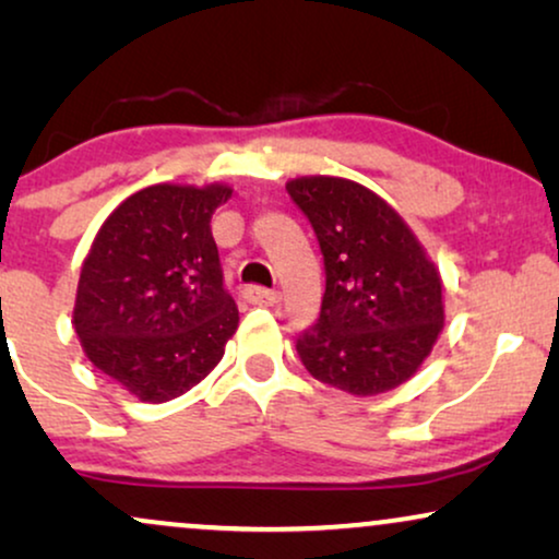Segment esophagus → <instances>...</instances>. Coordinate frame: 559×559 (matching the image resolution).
Here are the masks:
<instances>
[{"instance_id":"1","label":"esophagus","mask_w":559,"mask_h":559,"mask_svg":"<svg viewBox=\"0 0 559 559\" xmlns=\"http://www.w3.org/2000/svg\"><path fill=\"white\" fill-rule=\"evenodd\" d=\"M241 297L249 305H264V308H272V305L280 302V293L277 289H264L259 285H249L241 289Z\"/></svg>"}]
</instances>
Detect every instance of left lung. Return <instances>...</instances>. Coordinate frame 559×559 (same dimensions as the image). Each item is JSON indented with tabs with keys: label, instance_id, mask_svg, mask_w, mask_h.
<instances>
[{
	"label": "left lung",
	"instance_id": "obj_1",
	"mask_svg": "<svg viewBox=\"0 0 559 559\" xmlns=\"http://www.w3.org/2000/svg\"><path fill=\"white\" fill-rule=\"evenodd\" d=\"M310 221L325 266L318 320L295 348L312 377L371 396L407 381L442 331V285L435 264L392 205L358 182H287Z\"/></svg>",
	"mask_w": 559,
	"mask_h": 559
}]
</instances>
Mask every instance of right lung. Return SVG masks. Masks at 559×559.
Returning <instances> with one entry per match:
<instances>
[{
    "instance_id": "obj_1",
    "label": "right lung",
    "mask_w": 559,
    "mask_h": 559,
    "mask_svg": "<svg viewBox=\"0 0 559 559\" xmlns=\"http://www.w3.org/2000/svg\"><path fill=\"white\" fill-rule=\"evenodd\" d=\"M228 198L224 186L144 188L106 218L83 262L73 310L81 346L144 402L209 377L239 325L211 234Z\"/></svg>"
}]
</instances>
